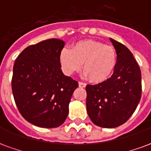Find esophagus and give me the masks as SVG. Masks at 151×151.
<instances>
[{
    "instance_id": "1",
    "label": "esophagus",
    "mask_w": 151,
    "mask_h": 151,
    "mask_svg": "<svg viewBox=\"0 0 151 151\" xmlns=\"http://www.w3.org/2000/svg\"><path fill=\"white\" fill-rule=\"evenodd\" d=\"M86 86V84L85 83H83V82H79V87H82V88H84L85 86Z\"/></svg>"
}]
</instances>
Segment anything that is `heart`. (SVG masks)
Returning <instances> with one entry per match:
<instances>
[{"label": "heart", "mask_w": 151, "mask_h": 151, "mask_svg": "<svg viewBox=\"0 0 151 151\" xmlns=\"http://www.w3.org/2000/svg\"><path fill=\"white\" fill-rule=\"evenodd\" d=\"M59 60L63 72L71 76L83 66V76L93 82L101 83L113 74L117 63V53L113 46L95 40H83L75 43L71 50L63 49Z\"/></svg>", "instance_id": "b5f03b06"}]
</instances>
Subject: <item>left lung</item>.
Listing matches in <instances>:
<instances>
[{
    "label": "left lung",
    "mask_w": 151,
    "mask_h": 151,
    "mask_svg": "<svg viewBox=\"0 0 151 151\" xmlns=\"http://www.w3.org/2000/svg\"><path fill=\"white\" fill-rule=\"evenodd\" d=\"M117 53L113 76L95 85L88 84L86 110L97 126L113 128L131 117L141 99V71L131 51L123 44L109 38Z\"/></svg>",
    "instance_id": "left-lung-1"
}]
</instances>
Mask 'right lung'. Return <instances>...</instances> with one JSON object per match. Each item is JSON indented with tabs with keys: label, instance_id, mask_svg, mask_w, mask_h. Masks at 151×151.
Returning a JSON list of instances; mask_svg holds the SVG:
<instances>
[{
	"label": "right lung",
	"instance_id": "add662e5",
	"mask_svg": "<svg viewBox=\"0 0 151 151\" xmlns=\"http://www.w3.org/2000/svg\"><path fill=\"white\" fill-rule=\"evenodd\" d=\"M65 42L57 38L28 46L16 58L12 89L19 113L40 128L62 124L68 114L72 95L78 82L64 75L60 52Z\"/></svg>",
	"mask_w": 151,
	"mask_h": 151
}]
</instances>
